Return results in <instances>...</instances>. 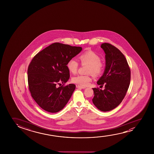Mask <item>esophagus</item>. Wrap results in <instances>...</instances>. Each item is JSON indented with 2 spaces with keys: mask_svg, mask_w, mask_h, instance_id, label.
I'll return each mask as SVG.
<instances>
[{
  "mask_svg": "<svg viewBox=\"0 0 154 154\" xmlns=\"http://www.w3.org/2000/svg\"><path fill=\"white\" fill-rule=\"evenodd\" d=\"M76 87H77V88H78L85 89L86 88V87L82 86H80V85H77Z\"/></svg>",
  "mask_w": 154,
  "mask_h": 154,
  "instance_id": "esophagus-1",
  "label": "esophagus"
}]
</instances>
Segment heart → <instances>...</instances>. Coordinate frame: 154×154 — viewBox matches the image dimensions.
<instances>
[{
	"instance_id": "obj_1",
	"label": "heart",
	"mask_w": 154,
	"mask_h": 154,
	"mask_svg": "<svg viewBox=\"0 0 154 154\" xmlns=\"http://www.w3.org/2000/svg\"><path fill=\"white\" fill-rule=\"evenodd\" d=\"M82 65H88L87 69L88 74H92L95 76H99L103 73L104 70V65L100 60L99 55L92 51H89L83 53L79 57ZM79 63L74 58L70 59L68 62V69L70 72L75 74L78 70ZM72 82L80 86H86L91 82V75H78L72 78Z\"/></svg>"
}]
</instances>
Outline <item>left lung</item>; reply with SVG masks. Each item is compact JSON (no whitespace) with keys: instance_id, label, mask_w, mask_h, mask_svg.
Segmentation results:
<instances>
[{"instance_id":"obj_1","label":"left lung","mask_w":154,"mask_h":154,"mask_svg":"<svg viewBox=\"0 0 154 154\" xmlns=\"http://www.w3.org/2000/svg\"><path fill=\"white\" fill-rule=\"evenodd\" d=\"M100 47L106 54V67L97 84L105 88H93V102L98 109L108 112L124 98L131 82V69L124 55L116 47L106 42Z\"/></svg>"}]
</instances>
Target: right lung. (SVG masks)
Segmentation results:
<instances>
[{
  "instance_id": "right-lung-1",
  "label": "right lung",
  "mask_w": 154,
  "mask_h": 154,
  "mask_svg": "<svg viewBox=\"0 0 154 154\" xmlns=\"http://www.w3.org/2000/svg\"><path fill=\"white\" fill-rule=\"evenodd\" d=\"M82 50L59 42L53 43L37 53L28 68V83L32 97L42 109L52 113L63 109L76 88L65 85L70 77L68 62ZM63 84L61 87L58 84Z\"/></svg>"
}]
</instances>
